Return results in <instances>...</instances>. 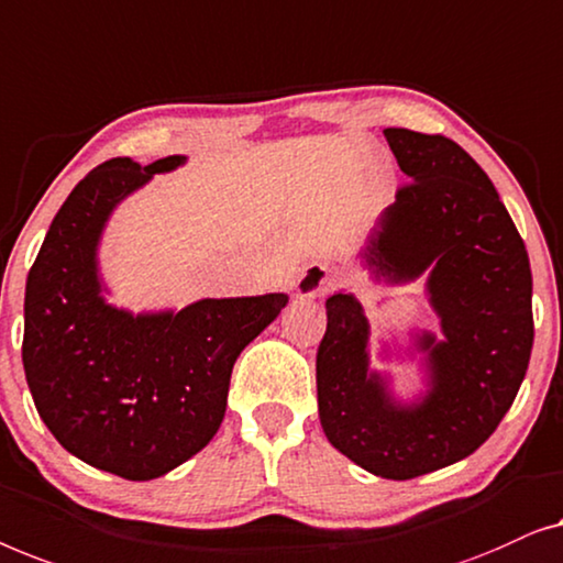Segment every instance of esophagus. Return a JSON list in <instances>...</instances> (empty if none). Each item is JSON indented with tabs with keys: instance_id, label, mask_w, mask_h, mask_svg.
I'll return each instance as SVG.
<instances>
[{
	"instance_id": "1",
	"label": "esophagus",
	"mask_w": 563,
	"mask_h": 563,
	"mask_svg": "<svg viewBox=\"0 0 563 563\" xmlns=\"http://www.w3.org/2000/svg\"><path fill=\"white\" fill-rule=\"evenodd\" d=\"M342 273L336 267L323 265V263H313L308 265L298 278V298H323L329 296L331 290L342 285Z\"/></svg>"
}]
</instances>
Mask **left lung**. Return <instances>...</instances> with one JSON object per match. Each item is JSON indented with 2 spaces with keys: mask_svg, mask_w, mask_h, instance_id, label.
<instances>
[{
  "mask_svg": "<svg viewBox=\"0 0 563 563\" xmlns=\"http://www.w3.org/2000/svg\"><path fill=\"white\" fill-rule=\"evenodd\" d=\"M385 140L410 180L364 263L390 283L431 271L443 339H418L431 390L413 406L390 398L369 372V327L350 292L327 298L316 390L331 446L377 477L413 479L477 451L510 410L533 350V275L508 209L466 150L402 126H387Z\"/></svg>",
  "mask_w": 563,
  "mask_h": 563,
  "instance_id": "obj_1",
  "label": "left lung"
}]
</instances>
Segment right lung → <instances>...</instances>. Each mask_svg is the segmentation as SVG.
<instances>
[{"label": "right lung", "mask_w": 563, "mask_h": 563, "mask_svg": "<svg viewBox=\"0 0 563 563\" xmlns=\"http://www.w3.org/2000/svg\"><path fill=\"white\" fill-rule=\"evenodd\" d=\"M168 155L140 168L112 157L55 213L27 275L22 364L43 423L81 462L124 479H155L213 439L240 352L288 296L206 298L178 313L132 316L99 296L97 244L117 203Z\"/></svg>", "instance_id": "add662e5"}]
</instances>
